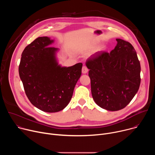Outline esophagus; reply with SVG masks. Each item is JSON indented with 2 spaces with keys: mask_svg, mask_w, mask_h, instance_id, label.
Wrapping results in <instances>:
<instances>
[{
  "mask_svg": "<svg viewBox=\"0 0 155 155\" xmlns=\"http://www.w3.org/2000/svg\"><path fill=\"white\" fill-rule=\"evenodd\" d=\"M87 71H88V69L86 67V66H83V68H82V73L85 74H87Z\"/></svg>",
  "mask_w": 155,
  "mask_h": 155,
  "instance_id": "esophagus-1",
  "label": "esophagus"
}]
</instances>
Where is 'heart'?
<instances>
[{
    "instance_id": "b5f03b06",
    "label": "heart",
    "mask_w": 155,
    "mask_h": 155,
    "mask_svg": "<svg viewBox=\"0 0 155 155\" xmlns=\"http://www.w3.org/2000/svg\"><path fill=\"white\" fill-rule=\"evenodd\" d=\"M97 51H98V50H95V51H94V53H96Z\"/></svg>"
}]
</instances>
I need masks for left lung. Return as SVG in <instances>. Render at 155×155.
Segmentation results:
<instances>
[{
  "label": "left lung",
  "mask_w": 155,
  "mask_h": 155,
  "mask_svg": "<svg viewBox=\"0 0 155 155\" xmlns=\"http://www.w3.org/2000/svg\"><path fill=\"white\" fill-rule=\"evenodd\" d=\"M116 40L117 45L110 53L97 52L86 62L93 98L97 105L110 111L124 108L140 84V64L135 49L128 41Z\"/></svg>",
  "instance_id": "left-lung-1"
}]
</instances>
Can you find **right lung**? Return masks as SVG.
Returning <instances> with one entry per match:
<instances>
[{
	"label": "right lung",
	"mask_w": 155,
	"mask_h": 155,
	"mask_svg": "<svg viewBox=\"0 0 155 155\" xmlns=\"http://www.w3.org/2000/svg\"><path fill=\"white\" fill-rule=\"evenodd\" d=\"M54 41L48 37L37 38L25 48L19 65L28 98L35 107L48 113L59 112L69 104L83 65H59V49L50 47Z\"/></svg>",
	"instance_id": "right-lung-1"
}]
</instances>
